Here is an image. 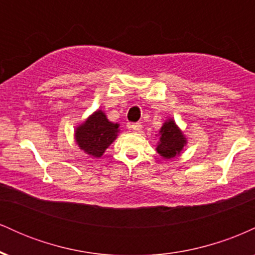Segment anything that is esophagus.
<instances>
[{"instance_id": "34e87169", "label": "esophagus", "mask_w": 255, "mask_h": 255, "mask_svg": "<svg viewBox=\"0 0 255 255\" xmlns=\"http://www.w3.org/2000/svg\"><path fill=\"white\" fill-rule=\"evenodd\" d=\"M129 128L134 131H140V130H141V124H139V122H135V124L129 125Z\"/></svg>"}]
</instances>
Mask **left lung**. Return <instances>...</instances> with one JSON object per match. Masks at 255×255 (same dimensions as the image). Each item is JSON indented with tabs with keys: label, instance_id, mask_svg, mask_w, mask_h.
Wrapping results in <instances>:
<instances>
[{
	"label": "left lung",
	"instance_id": "obj_1",
	"mask_svg": "<svg viewBox=\"0 0 255 255\" xmlns=\"http://www.w3.org/2000/svg\"><path fill=\"white\" fill-rule=\"evenodd\" d=\"M162 136L160 142L157 146V151L160 156L164 158H172L181 152L186 144V139L182 135L174 121H168L163 125L160 129Z\"/></svg>",
	"mask_w": 255,
	"mask_h": 255
}]
</instances>
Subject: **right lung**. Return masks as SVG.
<instances>
[{"label":"right lung","mask_w":255,"mask_h":255,"mask_svg":"<svg viewBox=\"0 0 255 255\" xmlns=\"http://www.w3.org/2000/svg\"><path fill=\"white\" fill-rule=\"evenodd\" d=\"M119 125L108 121L103 111H97L75 131L81 150L93 157H101L108 146L115 140Z\"/></svg>","instance_id":"obj_1"}]
</instances>
